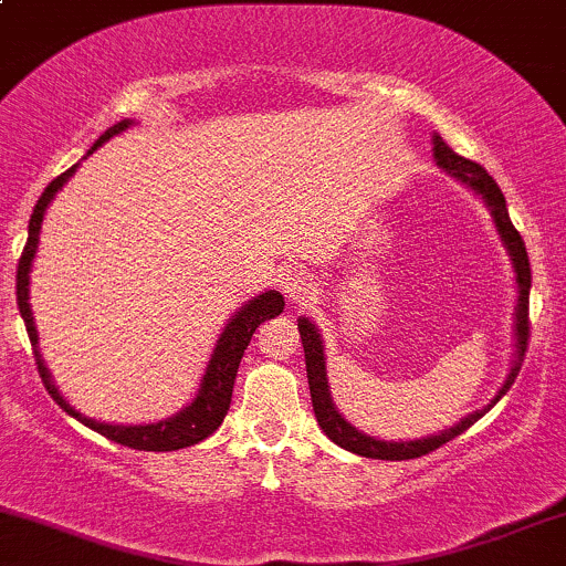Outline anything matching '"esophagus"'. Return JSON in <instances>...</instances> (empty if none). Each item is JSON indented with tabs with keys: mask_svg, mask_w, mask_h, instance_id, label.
Instances as JSON below:
<instances>
[{
	"mask_svg": "<svg viewBox=\"0 0 566 566\" xmlns=\"http://www.w3.org/2000/svg\"><path fill=\"white\" fill-rule=\"evenodd\" d=\"M279 287H282V292L292 303H308L311 297H314V287H311V282L305 279V274H297V271H287V274H282V279H279Z\"/></svg>",
	"mask_w": 566,
	"mask_h": 566,
	"instance_id": "esophagus-1",
	"label": "esophagus"
}]
</instances>
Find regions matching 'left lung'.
<instances>
[{
	"instance_id": "obj_1",
	"label": "left lung",
	"mask_w": 566,
	"mask_h": 566,
	"mask_svg": "<svg viewBox=\"0 0 566 566\" xmlns=\"http://www.w3.org/2000/svg\"><path fill=\"white\" fill-rule=\"evenodd\" d=\"M433 157H437V165L444 167L447 172H452L454 178L463 180L465 186H471L473 191L482 193V199L490 205L492 216H495V226L503 237L505 247H509L511 258H513V269H516V284H518V308H516V335H518V350H516V367L511 369L509 380L505 386L500 388V394L495 396V401L503 396L509 388L516 382L518 369H522L524 356H527V346H530V287H532V271H530V258H527V247H524L522 233L516 231V226L511 223L509 218V207H505V197L500 191V186L495 184L490 172L484 170L482 165L476 161L460 157L454 154L439 135H433ZM297 329H301V340H303V350H305V373H308V388H311V405H314V415L319 420L322 431L327 433L329 439L335 441L337 447L343 450L365 454V458H375V460H412V458H423V454L439 450L441 444L452 441L454 437H460L463 431L476 423L479 418L490 409V407L479 409V412L469 415L465 420H460L458 426L450 428V431L439 433V437H428V439H415V441H380L373 437H365V433L356 431L354 426L343 420V415L337 412L333 399H329V388H327V373H324V354H322V340L319 333L314 329V324L308 319L297 322Z\"/></svg>"
}]
</instances>
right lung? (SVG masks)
<instances>
[{
    "instance_id": "right-lung-1",
    "label": "right lung",
    "mask_w": 566,
    "mask_h": 566,
    "mask_svg": "<svg viewBox=\"0 0 566 566\" xmlns=\"http://www.w3.org/2000/svg\"><path fill=\"white\" fill-rule=\"evenodd\" d=\"M129 127V119L119 122V125L108 127L106 133L101 135L90 148V154L95 151L97 146H103L108 138H114L116 133ZM76 167H69L66 172L57 175V178L42 191L39 197L34 212H31L29 220V239H25V247L21 252V261H18V276H15V295H18V308H21V316L25 322V333H29L31 348H34V359H36V369H39V378H42L44 388L53 399L61 405V409H66L71 418L82 420L84 426L93 428V431L101 433V437L116 441V444L129 447V450H146V452H172V450H184V447L197 444V441L207 439L210 433L218 431V426L223 423L226 412L231 407V394H233V380H237L239 373V361H242L244 348L250 346L252 333L258 329V324H263L265 319H274L284 311V297L279 292L269 290L263 295H258L255 301H250L239 311L237 316L229 322V327L223 329L220 335L216 350H212V359L207 365L205 380H201V388L197 394V399L191 401L186 409H180L178 415L170 420H161V423L154 426H108V423H97V420L84 418V415L76 412L66 405L57 388L50 380L48 367H44L42 356H39L36 348V327H34V316H31L29 308V271H31V261L36 255V244H39V229H42V218L48 205L53 201V197L57 193V188H63V184L76 172Z\"/></svg>"
}]
</instances>
